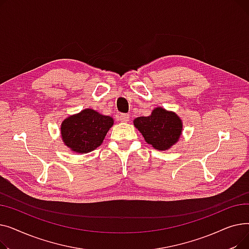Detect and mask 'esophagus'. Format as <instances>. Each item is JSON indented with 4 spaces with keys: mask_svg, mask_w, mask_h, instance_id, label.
<instances>
[{
    "mask_svg": "<svg viewBox=\"0 0 249 249\" xmlns=\"http://www.w3.org/2000/svg\"><path fill=\"white\" fill-rule=\"evenodd\" d=\"M129 119H130V115L129 114H121L120 117H119V121L120 122H124V123L128 122Z\"/></svg>",
    "mask_w": 249,
    "mask_h": 249,
    "instance_id": "1",
    "label": "esophagus"
}]
</instances>
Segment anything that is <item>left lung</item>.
Segmentation results:
<instances>
[{
    "instance_id": "obj_1",
    "label": "left lung",
    "mask_w": 249,
    "mask_h": 249,
    "mask_svg": "<svg viewBox=\"0 0 249 249\" xmlns=\"http://www.w3.org/2000/svg\"><path fill=\"white\" fill-rule=\"evenodd\" d=\"M133 123L148 144L159 150H167L176 144L182 130L179 117L161 107L155 108L148 117H137Z\"/></svg>"
}]
</instances>
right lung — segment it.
Here are the masks:
<instances>
[{
	"instance_id": "right-lung-1",
	"label": "right lung",
	"mask_w": 249,
	"mask_h": 249,
	"mask_svg": "<svg viewBox=\"0 0 249 249\" xmlns=\"http://www.w3.org/2000/svg\"><path fill=\"white\" fill-rule=\"evenodd\" d=\"M113 124L112 117L102 115L93 109H85L62 121V141L73 152H90L102 144Z\"/></svg>"
}]
</instances>
